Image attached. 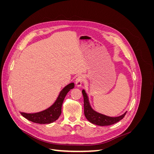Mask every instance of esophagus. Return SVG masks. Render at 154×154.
I'll return each instance as SVG.
<instances>
[{"mask_svg":"<svg viewBox=\"0 0 154 154\" xmlns=\"http://www.w3.org/2000/svg\"><path fill=\"white\" fill-rule=\"evenodd\" d=\"M84 80H85V78H84V76H83V75L78 76V77L76 78V86H78V87L82 86V83L84 82Z\"/></svg>","mask_w":154,"mask_h":154,"instance_id":"esophagus-1","label":"esophagus"}]
</instances>
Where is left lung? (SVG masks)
<instances>
[{"instance_id":"obj_1","label":"left lung","mask_w":154,"mask_h":154,"mask_svg":"<svg viewBox=\"0 0 154 154\" xmlns=\"http://www.w3.org/2000/svg\"><path fill=\"white\" fill-rule=\"evenodd\" d=\"M82 94L83 96V101H84V114L87 120L93 124L99 126H109L113 125L122 120L127 113L126 112L122 116L115 118L109 117V116L97 113L92 109L84 90L82 91Z\"/></svg>"}]
</instances>
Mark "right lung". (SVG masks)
I'll return each instance as SVG.
<instances>
[{"mask_svg": "<svg viewBox=\"0 0 154 154\" xmlns=\"http://www.w3.org/2000/svg\"><path fill=\"white\" fill-rule=\"evenodd\" d=\"M74 87V83H71L67 85L60 92L57 101L49 109L34 114H26L20 112L21 115L30 122L38 124H49L57 120L62 113V106L65 97L68 92Z\"/></svg>", "mask_w": 154, "mask_h": 154, "instance_id": "1", "label": "right lung"}]
</instances>
